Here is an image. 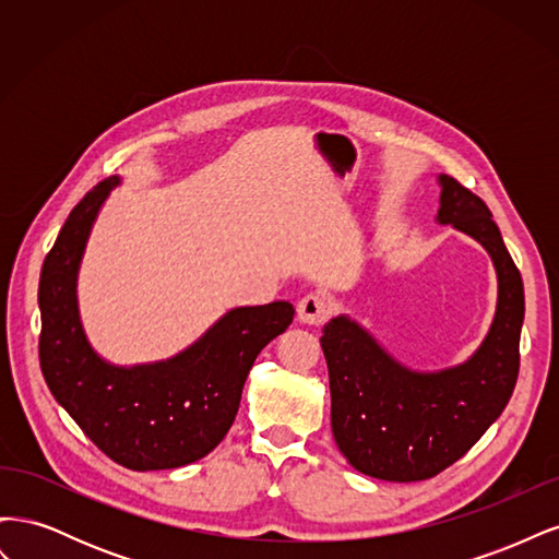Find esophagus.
I'll return each instance as SVG.
<instances>
[{
    "mask_svg": "<svg viewBox=\"0 0 559 559\" xmlns=\"http://www.w3.org/2000/svg\"><path fill=\"white\" fill-rule=\"evenodd\" d=\"M331 314V300L321 294L312 292L298 300V319L302 324H324Z\"/></svg>",
    "mask_w": 559,
    "mask_h": 559,
    "instance_id": "34e87169",
    "label": "esophagus"
}]
</instances>
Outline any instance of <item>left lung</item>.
<instances>
[{"label": "left lung", "mask_w": 559, "mask_h": 559, "mask_svg": "<svg viewBox=\"0 0 559 559\" xmlns=\"http://www.w3.org/2000/svg\"><path fill=\"white\" fill-rule=\"evenodd\" d=\"M438 222L476 238L495 261L497 314L473 357L441 373H413L354 321L331 319L321 335L331 384V429L347 462L370 478L415 483L438 476L478 443L509 403L520 370L522 277L492 212L441 175Z\"/></svg>", "instance_id": "8db88e82"}]
</instances>
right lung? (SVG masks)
Listing matches in <instances>:
<instances>
[{
  "label": "right lung",
  "mask_w": 559,
  "mask_h": 559,
  "mask_svg": "<svg viewBox=\"0 0 559 559\" xmlns=\"http://www.w3.org/2000/svg\"><path fill=\"white\" fill-rule=\"evenodd\" d=\"M118 177L81 198L46 253L39 282V361L56 401L109 460L132 471L191 464L224 441L259 352L289 329L286 300L230 310L179 357L116 368L86 343L76 310V270L95 214Z\"/></svg>",
  "instance_id": "1"
}]
</instances>
